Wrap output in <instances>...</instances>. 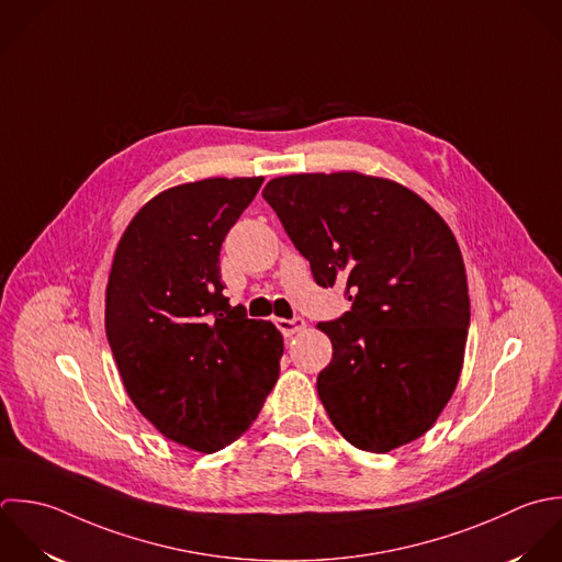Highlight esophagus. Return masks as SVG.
<instances>
[{
  "label": "esophagus",
  "mask_w": 562,
  "mask_h": 562,
  "mask_svg": "<svg viewBox=\"0 0 562 562\" xmlns=\"http://www.w3.org/2000/svg\"><path fill=\"white\" fill-rule=\"evenodd\" d=\"M276 326H278V330H280L284 337H291V335L304 330V328H306V322H304L302 317H293V319L280 317V319H276Z\"/></svg>",
  "instance_id": "1"
}]
</instances>
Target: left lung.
Here are the masks:
<instances>
[{
  "mask_svg": "<svg viewBox=\"0 0 562 562\" xmlns=\"http://www.w3.org/2000/svg\"><path fill=\"white\" fill-rule=\"evenodd\" d=\"M262 196L315 282H344L352 304L317 324L333 341L317 394L337 431L372 453L425 436L456 392L471 324L449 225L405 186L359 172L278 177Z\"/></svg>",
  "mask_w": 562,
  "mask_h": 562,
  "instance_id": "left-lung-1",
  "label": "left lung"
}]
</instances>
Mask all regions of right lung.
<instances>
[{"label":"right lung","instance_id":"right-lung-1","mask_svg":"<svg viewBox=\"0 0 562 562\" xmlns=\"http://www.w3.org/2000/svg\"><path fill=\"white\" fill-rule=\"evenodd\" d=\"M262 177H214L150 199L122 234L104 328L126 394L168 440L214 453L258 418L282 335L223 295L221 245Z\"/></svg>","mask_w":562,"mask_h":562}]
</instances>
